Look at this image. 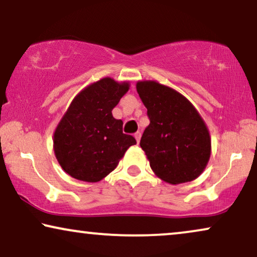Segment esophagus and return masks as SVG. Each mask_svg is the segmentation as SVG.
<instances>
[{
    "instance_id": "34e87169",
    "label": "esophagus",
    "mask_w": 257,
    "mask_h": 257,
    "mask_svg": "<svg viewBox=\"0 0 257 257\" xmlns=\"http://www.w3.org/2000/svg\"><path fill=\"white\" fill-rule=\"evenodd\" d=\"M135 138L137 139V143H139L140 142V138H142V132L135 133Z\"/></svg>"
}]
</instances>
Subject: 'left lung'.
Returning <instances> with one entry per match:
<instances>
[{"instance_id": "8db88e82", "label": "left lung", "mask_w": 257, "mask_h": 257, "mask_svg": "<svg viewBox=\"0 0 257 257\" xmlns=\"http://www.w3.org/2000/svg\"><path fill=\"white\" fill-rule=\"evenodd\" d=\"M136 86L150 118L140 147L154 174L171 185L195 180L212 152L199 111L184 94L157 80H139Z\"/></svg>"}]
</instances>
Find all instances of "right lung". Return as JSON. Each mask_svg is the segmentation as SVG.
<instances>
[{"mask_svg": "<svg viewBox=\"0 0 257 257\" xmlns=\"http://www.w3.org/2000/svg\"><path fill=\"white\" fill-rule=\"evenodd\" d=\"M130 89V82L105 77L73 98L54 132V152L70 177L98 182L118 166L137 142L122 133V120L112 110Z\"/></svg>", "mask_w": 257, "mask_h": 257, "instance_id": "right-lung-1", "label": "right lung"}]
</instances>
